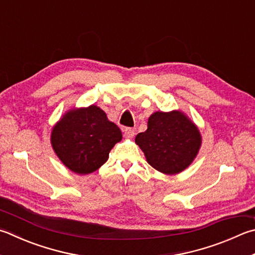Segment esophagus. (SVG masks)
Wrapping results in <instances>:
<instances>
[{
    "instance_id": "34e87169",
    "label": "esophagus",
    "mask_w": 255,
    "mask_h": 255,
    "mask_svg": "<svg viewBox=\"0 0 255 255\" xmlns=\"http://www.w3.org/2000/svg\"><path fill=\"white\" fill-rule=\"evenodd\" d=\"M124 132H125V136L128 138H131L135 136V129H132V128H125Z\"/></svg>"
}]
</instances>
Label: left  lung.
Returning a JSON list of instances; mask_svg holds the SVG:
<instances>
[{
  "instance_id": "obj_1",
  "label": "left lung",
  "mask_w": 255,
  "mask_h": 255,
  "mask_svg": "<svg viewBox=\"0 0 255 255\" xmlns=\"http://www.w3.org/2000/svg\"><path fill=\"white\" fill-rule=\"evenodd\" d=\"M147 126V130L138 133L135 141L151 167L163 174L175 175L193 163L202 137L186 115L179 110L156 112L148 118Z\"/></svg>"
}]
</instances>
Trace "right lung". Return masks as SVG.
I'll return each instance as SVG.
<instances>
[{
    "label": "right lung",
    "instance_id": "right-lung-1",
    "mask_svg": "<svg viewBox=\"0 0 255 255\" xmlns=\"http://www.w3.org/2000/svg\"><path fill=\"white\" fill-rule=\"evenodd\" d=\"M122 138L117 125L109 122L103 109L91 105L64 114L52 128L51 145L66 167L86 175L108 160L110 150Z\"/></svg>",
    "mask_w": 255,
    "mask_h": 255
}]
</instances>
